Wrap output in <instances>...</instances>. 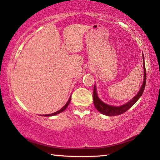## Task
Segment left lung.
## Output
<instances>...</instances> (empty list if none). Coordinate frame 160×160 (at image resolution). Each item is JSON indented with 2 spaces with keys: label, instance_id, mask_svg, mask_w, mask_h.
I'll use <instances>...</instances> for the list:
<instances>
[{
  "label": "left lung",
  "instance_id": "left-lung-1",
  "mask_svg": "<svg viewBox=\"0 0 160 160\" xmlns=\"http://www.w3.org/2000/svg\"><path fill=\"white\" fill-rule=\"evenodd\" d=\"M143 55V54H142ZM143 60H144V56H142ZM143 68H144V79H143V83L141 86V88L139 90L138 93L135 95L133 98H132L131 101L127 102L126 104H124L123 105L119 107H114V106H110L109 104H105L103 102L101 99H100L98 96H97L96 86L94 85V92H93V102L94 107L96 109L99 111V112L108 116H114L117 115L122 114L126 111H128L130 108H131L132 105H133L135 102H136L140 97L142 96L144 91L145 84H146V70L145 66V63H143Z\"/></svg>",
  "mask_w": 160,
  "mask_h": 160
}]
</instances>
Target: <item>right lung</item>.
<instances>
[{
    "label": "right lung",
    "instance_id": "right-lung-1",
    "mask_svg": "<svg viewBox=\"0 0 160 160\" xmlns=\"http://www.w3.org/2000/svg\"><path fill=\"white\" fill-rule=\"evenodd\" d=\"M70 99H71V97H70L69 98V99H68V101L67 102V103H66V104L65 105V106L63 107H62L61 109H60V110H58V111H57V112H54V113H51V114H46V115H44L45 116H53V115H56V114H58V113H61V112H63V111L66 109V108L68 107V104H70Z\"/></svg>",
    "mask_w": 160,
    "mask_h": 160
}]
</instances>
